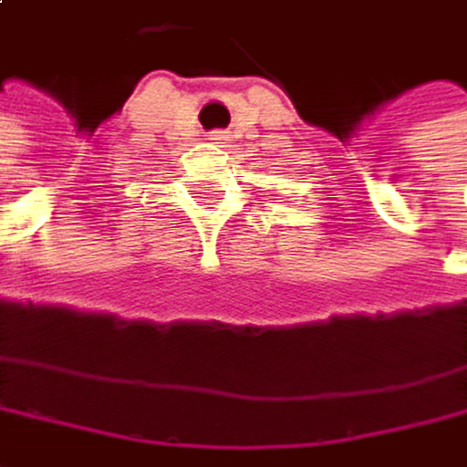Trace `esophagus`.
Instances as JSON below:
<instances>
[{
    "instance_id": "1",
    "label": "esophagus",
    "mask_w": 467,
    "mask_h": 467,
    "mask_svg": "<svg viewBox=\"0 0 467 467\" xmlns=\"http://www.w3.org/2000/svg\"><path fill=\"white\" fill-rule=\"evenodd\" d=\"M209 140H212V143H226L229 134L226 131H209Z\"/></svg>"
}]
</instances>
